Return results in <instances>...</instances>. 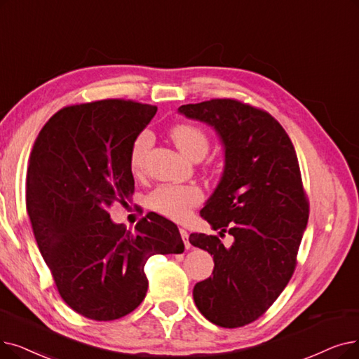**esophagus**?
<instances>
[{"instance_id":"esophagus-1","label":"esophagus","mask_w":359,"mask_h":359,"mask_svg":"<svg viewBox=\"0 0 359 359\" xmlns=\"http://www.w3.org/2000/svg\"><path fill=\"white\" fill-rule=\"evenodd\" d=\"M180 236H182V239H183V242H184V246H186V249H189V248H191V242H189V233L186 231L184 229H180Z\"/></svg>"}]
</instances>
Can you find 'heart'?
<instances>
[{
	"mask_svg": "<svg viewBox=\"0 0 359 359\" xmlns=\"http://www.w3.org/2000/svg\"><path fill=\"white\" fill-rule=\"evenodd\" d=\"M171 137L176 147L191 160L204 158L210 142L205 132L194 124H177L171 130ZM152 145V135L148 130L139 133L130 148V167L133 171H141L147 154ZM202 192L194 184H163L152 191L148 196V205L155 212L171 220H184L192 207L198 205Z\"/></svg>",
	"mask_w": 359,
	"mask_h": 359,
	"instance_id": "b5f03b06",
	"label": "heart"
}]
</instances>
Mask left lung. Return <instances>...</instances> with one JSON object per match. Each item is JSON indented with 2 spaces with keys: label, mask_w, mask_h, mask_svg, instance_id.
Instances as JSON below:
<instances>
[{
  "label": "left lung",
  "mask_w": 359,
  "mask_h": 359,
  "mask_svg": "<svg viewBox=\"0 0 359 359\" xmlns=\"http://www.w3.org/2000/svg\"><path fill=\"white\" fill-rule=\"evenodd\" d=\"M180 114L211 126L224 148L220 182L201 217L235 238L192 233L189 242L212 255V277L194 287L208 321L235 329L273 305L293 274L308 223L298 157L290 137L267 111L236 100L179 107Z\"/></svg>",
  "instance_id": "left-lung-1"
}]
</instances>
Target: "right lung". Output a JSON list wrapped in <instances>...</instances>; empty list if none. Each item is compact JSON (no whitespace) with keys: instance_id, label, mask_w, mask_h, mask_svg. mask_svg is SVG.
Returning <instances> with one entry per match:
<instances>
[{"instance_id":"1","label":"right lung","mask_w":359,"mask_h":359,"mask_svg":"<svg viewBox=\"0 0 359 359\" xmlns=\"http://www.w3.org/2000/svg\"><path fill=\"white\" fill-rule=\"evenodd\" d=\"M157 107L124 100L70 105L39 132L26 177V207L63 301L97 321L128 316L148 290L155 254H182L177 226L149 214L128 230L108 214L135 191L130 148Z\"/></svg>"}]
</instances>
